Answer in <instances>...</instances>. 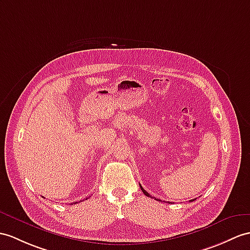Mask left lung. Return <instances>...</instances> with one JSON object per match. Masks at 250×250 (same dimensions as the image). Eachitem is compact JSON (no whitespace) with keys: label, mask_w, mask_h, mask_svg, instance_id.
Masks as SVG:
<instances>
[{"label":"left lung","mask_w":250,"mask_h":250,"mask_svg":"<svg viewBox=\"0 0 250 250\" xmlns=\"http://www.w3.org/2000/svg\"><path fill=\"white\" fill-rule=\"evenodd\" d=\"M140 188H141V190H142V192H143V193L145 194V195H146V196H148V197H151V196L149 195V194H148L147 192H146V191L144 190V188H143L141 187V185H140ZM157 200H160V199H157ZM193 200H194V199H192V200H191V202H193Z\"/></svg>","instance_id":"8db88e82"}]
</instances>
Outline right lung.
<instances>
[{
    "instance_id": "obj_1",
    "label": "right lung",
    "mask_w": 250,
    "mask_h": 250,
    "mask_svg": "<svg viewBox=\"0 0 250 250\" xmlns=\"http://www.w3.org/2000/svg\"><path fill=\"white\" fill-rule=\"evenodd\" d=\"M87 199H88V198H87ZM75 204H76V203H75Z\"/></svg>"
}]
</instances>
